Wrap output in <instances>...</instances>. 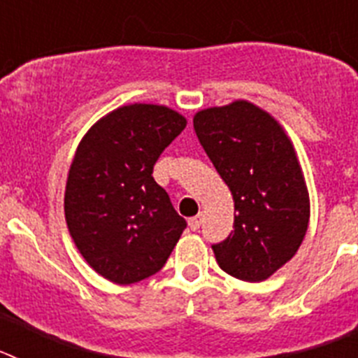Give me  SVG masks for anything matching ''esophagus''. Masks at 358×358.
Returning <instances> with one entry per match:
<instances>
[{"label": "esophagus", "mask_w": 358, "mask_h": 358, "mask_svg": "<svg viewBox=\"0 0 358 358\" xmlns=\"http://www.w3.org/2000/svg\"><path fill=\"white\" fill-rule=\"evenodd\" d=\"M201 222H202V213H199V215H195V217H192L188 220V226H189V229L192 231H197L199 227H201Z\"/></svg>", "instance_id": "esophagus-1"}]
</instances>
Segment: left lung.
Instances as JSON below:
<instances>
[{
    "label": "left lung",
    "instance_id": "8db88e82",
    "mask_svg": "<svg viewBox=\"0 0 358 358\" xmlns=\"http://www.w3.org/2000/svg\"><path fill=\"white\" fill-rule=\"evenodd\" d=\"M194 129L235 201L233 231L213 243L217 264L243 281H264L297 252L310 202L292 143L260 107L236 100L199 110Z\"/></svg>",
    "mask_w": 358,
    "mask_h": 358
}]
</instances>
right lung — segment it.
Returning <instances> with one entry per match:
<instances>
[{"label": "right lung", "mask_w": 358, "mask_h": 358, "mask_svg": "<svg viewBox=\"0 0 358 358\" xmlns=\"http://www.w3.org/2000/svg\"><path fill=\"white\" fill-rule=\"evenodd\" d=\"M186 120L164 106L132 103L98 120L82 138L66 185L69 235L106 280L129 285L169 260L186 220L152 170Z\"/></svg>", "instance_id": "right-lung-1"}]
</instances>
